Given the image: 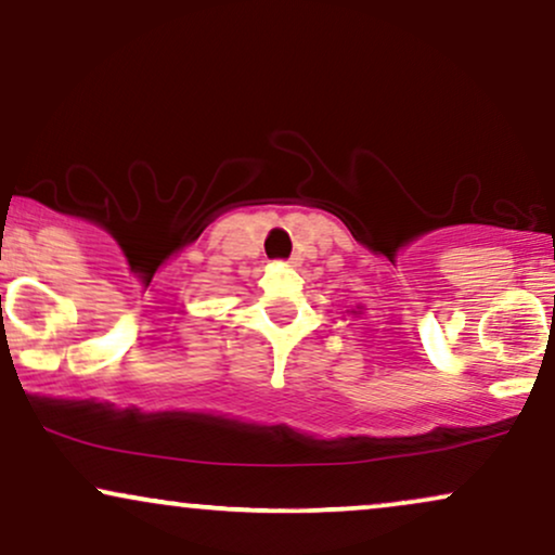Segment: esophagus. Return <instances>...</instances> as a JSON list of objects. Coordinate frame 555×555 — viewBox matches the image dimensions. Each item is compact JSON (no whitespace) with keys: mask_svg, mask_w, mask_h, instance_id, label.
I'll list each match as a JSON object with an SVG mask.
<instances>
[{"mask_svg":"<svg viewBox=\"0 0 555 555\" xmlns=\"http://www.w3.org/2000/svg\"><path fill=\"white\" fill-rule=\"evenodd\" d=\"M299 261V258L297 256H292V258H286V263H297Z\"/></svg>","mask_w":555,"mask_h":555,"instance_id":"obj_1","label":"esophagus"}]
</instances>
